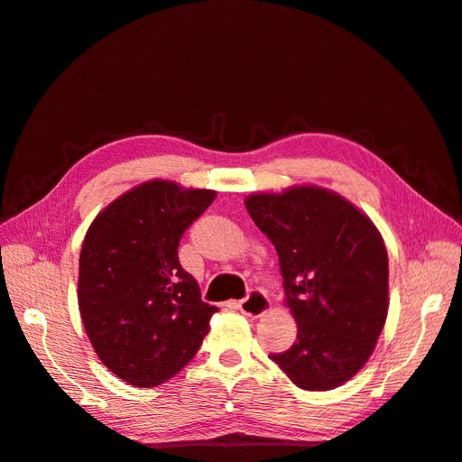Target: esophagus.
I'll return each instance as SVG.
<instances>
[{
    "instance_id": "34e87169",
    "label": "esophagus",
    "mask_w": 462,
    "mask_h": 462,
    "mask_svg": "<svg viewBox=\"0 0 462 462\" xmlns=\"http://www.w3.org/2000/svg\"><path fill=\"white\" fill-rule=\"evenodd\" d=\"M236 309H239L248 318H260L270 310V300L260 291H254L248 299L236 302Z\"/></svg>"
}]
</instances>
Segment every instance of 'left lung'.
I'll use <instances>...</instances> for the list:
<instances>
[{
	"label": "left lung",
	"mask_w": 462,
	"mask_h": 462,
	"mask_svg": "<svg viewBox=\"0 0 462 462\" xmlns=\"http://www.w3.org/2000/svg\"><path fill=\"white\" fill-rule=\"evenodd\" d=\"M245 206L277 250L297 341L270 355L306 391H329L366 365L389 310L387 250L374 221L316 185L254 192Z\"/></svg>",
	"instance_id": "1"
}]
</instances>
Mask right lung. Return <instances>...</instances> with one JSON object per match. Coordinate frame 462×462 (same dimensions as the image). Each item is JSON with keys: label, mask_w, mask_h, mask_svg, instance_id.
I'll use <instances>...</instances> for the list:
<instances>
[{"label": "right lung", "mask_w": 462, "mask_h": 462, "mask_svg": "<svg viewBox=\"0 0 462 462\" xmlns=\"http://www.w3.org/2000/svg\"><path fill=\"white\" fill-rule=\"evenodd\" d=\"M216 190L152 179L94 217L79 258V310L94 351L134 387H156L197 355L217 309L180 268L185 229Z\"/></svg>", "instance_id": "right-lung-1"}]
</instances>
